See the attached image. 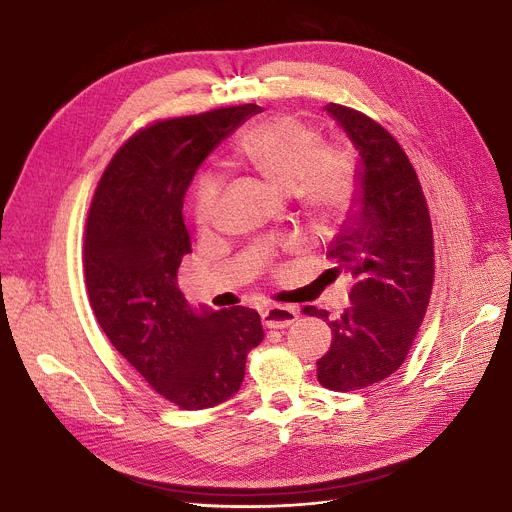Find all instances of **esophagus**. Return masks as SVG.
Masks as SVG:
<instances>
[{
  "label": "esophagus",
  "mask_w": 512,
  "mask_h": 512,
  "mask_svg": "<svg viewBox=\"0 0 512 512\" xmlns=\"http://www.w3.org/2000/svg\"><path fill=\"white\" fill-rule=\"evenodd\" d=\"M296 318V310L286 306H269L261 310V320L267 329H288Z\"/></svg>",
  "instance_id": "34e87169"
}]
</instances>
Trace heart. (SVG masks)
I'll list each match as a JSON object with an SVG mask.
<instances>
[{"mask_svg": "<svg viewBox=\"0 0 512 512\" xmlns=\"http://www.w3.org/2000/svg\"><path fill=\"white\" fill-rule=\"evenodd\" d=\"M237 163L261 175L271 188L292 194L316 222L339 218L357 190V165L341 145L322 143L312 126L294 116H271L249 128L232 151ZM222 179L206 171L194 190V214L208 226L218 208Z\"/></svg>", "mask_w": 512, "mask_h": 512, "instance_id": "1", "label": "heart"}]
</instances>
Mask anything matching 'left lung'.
<instances>
[{
  "label": "left lung",
  "mask_w": 512,
  "mask_h": 512,
  "mask_svg": "<svg viewBox=\"0 0 512 512\" xmlns=\"http://www.w3.org/2000/svg\"><path fill=\"white\" fill-rule=\"evenodd\" d=\"M359 153L357 190L327 249L335 269L353 275L351 304L329 318L333 343L316 361L318 382L351 392L382 382L404 363L425 318L435 275L433 228L421 183L396 138L376 120L324 106Z\"/></svg>",
  "instance_id": "obj_1"
}]
</instances>
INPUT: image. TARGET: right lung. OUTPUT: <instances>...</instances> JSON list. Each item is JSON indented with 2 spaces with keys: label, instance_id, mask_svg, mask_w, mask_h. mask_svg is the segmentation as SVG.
<instances>
[{
  "label": "right lung",
  "instance_id": "add662e5",
  "mask_svg": "<svg viewBox=\"0 0 512 512\" xmlns=\"http://www.w3.org/2000/svg\"><path fill=\"white\" fill-rule=\"evenodd\" d=\"M257 104L155 122L104 171L85 224L89 304L116 351L147 384L185 410L235 396L247 353L263 341L255 310L192 308L177 286L192 253L183 198L202 161Z\"/></svg>",
  "mask_w": 512,
  "mask_h": 512
}]
</instances>
